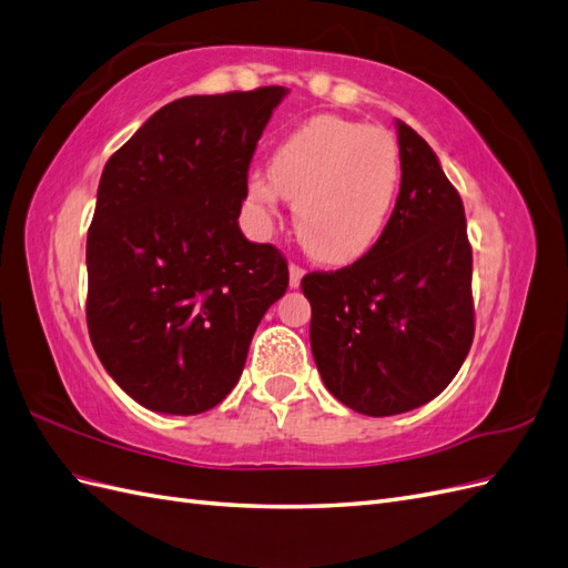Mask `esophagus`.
<instances>
[{
    "instance_id": "1",
    "label": "esophagus",
    "mask_w": 568,
    "mask_h": 568,
    "mask_svg": "<svg viewBox=\"0 0 568 568\" xmlns=\"http://www.w3.org/2000/svg\"><path fill=\"white\" fill-rule=\"evenodd\" d=\"M304 278V268L297 264H290V287H300Z\"/></svg>"
}]
</instances>
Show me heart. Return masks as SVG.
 I'll return each mask as SVG.
<instances>
[{
    "mask_svg": "<svg viewBox=\"0 0 568 568\" xmlns=\"http://www.w3.org/2000/svg\"><path fill=\"white\" fill-rule=\"evenodd\" d=\"M402 178L397 142L381 128L316 116L290 133L271 171L247 178V200L268 223L281 202L295 200V231L318 262L364 256L393 216Z\"/></svg>",
    "mask_w": 568,
    "mask_h": 568,
    "instance_id": "heart-1",
    "label": "heart"
}]
</instances>
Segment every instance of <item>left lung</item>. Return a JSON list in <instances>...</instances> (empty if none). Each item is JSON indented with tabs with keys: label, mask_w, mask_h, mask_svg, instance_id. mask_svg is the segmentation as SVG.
I'll list each match as a JSON object with an SVG mask.
<instances>
[{
	"label": "left lung",
	"mask_w": 568,
	"mask_h": 568,
	"mask_svg": "<svg viewBox=\"0 0 568 568\" xmlns=\"http://www.w3.org/2000/svg\"><path fill=\"white\" fill-rule=\"evenodd\" d=\"M402 183L383 235L352 266L306 273L312 352L328 393L366 416L440 395L474 343L471 245L459 192L397 121Z\"/></svg>",
	"instance_id": "8db88e82"
}]
</instances>
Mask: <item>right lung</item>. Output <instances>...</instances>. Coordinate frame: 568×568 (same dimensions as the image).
<instances>
[{"mask_svg":"<svg viewBox=\"0 0 568 568\" xmlns=\"http://www.w3.org/2000/svg\"><path fill=\"white\" fill-rule=\"evenodd\" d=\"M285 94L183 97L106 161L88 231V331L106 374L144 409L216 407L285 295V256L237 225L256 142Z\"/></svg>","mask_w":568,"mask_h":568,"instance_id":"add662e5","label":"right lung"}]
</instances>
